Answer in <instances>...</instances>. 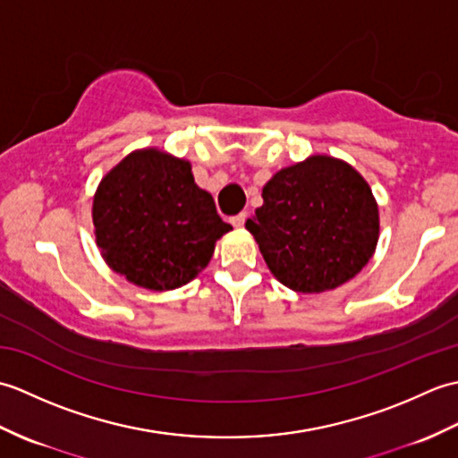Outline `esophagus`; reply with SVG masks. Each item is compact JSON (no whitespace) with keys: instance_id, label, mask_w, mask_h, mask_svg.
Returning <instances> with one entry per match:
<instances>
[{"instance_id":"1","label":"esophagus","mask_w":458,"mask_h":458,"mask_svg":"<svg viewBox=\"0 0 458 458\" xmlns=\"http://www.w3.org/2000/svg\"><path fill=\"white\" fill-rule=\"evenodd\" d=\"M246 218H248V212H240V214H236V216H232L230 222L234 224L236 228H242L246 224Z\"/></svg>"}]
</instances>
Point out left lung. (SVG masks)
<instances>
[{"instance_id": "obj_1", "label": "left lung", "mask_w": 458, "mask_h": 458, "mask_svg": "<svg viewBox=\"0 0 458 458\" xmlns=\"http://www.w3.org/2000/svg\"><path fill=\"white\" fill-rule=\"evenodd\" d=\"M246 228L285 287L320 293L352 279L377 242V204L346 165L315 155L274 174Z\"/></svg>"}]
</instances>
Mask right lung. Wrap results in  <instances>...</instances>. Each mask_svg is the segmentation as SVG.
I'll return each mask as SVG.
<instances>
[{
	"mask_svg": "<svg viewBox=\"0 0 458 458\" xmlns=\"http://www.w3.org/2000/svg\"><path fill=\"white\" fill-rule=\"evenodd\" d=\"M92 220L106 264L153 291L189 284L232 230L197 187L191 163L157 149L135 151L106 174Z\"/></svg>",
	"mask_w": 458,
	"mask_h": 458,
	"instance_id": "1",
	"label": "right lung"
}]
</instances>
